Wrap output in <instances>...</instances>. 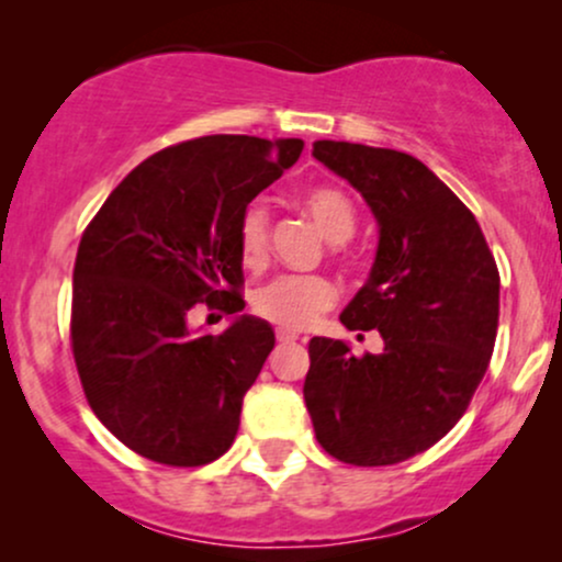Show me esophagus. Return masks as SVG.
I'll return each mask as SVG.
<instances>
[{
	"label": "esophagus",
	"instance_id": "34e87169",
	"mask_svg": "<svg viewBox=\"0 0 562 562\" xmlns=\"http://www.w3.org/2000/svg\"><path fill=\"white\" fill-rule=\"evenodd\" d=\"M277 340H280V344H295V340H299V335L290 333V330H277Z\"/></svg>",
	"mask_w": 562,
	"mask_h": 562
}]
</instances>
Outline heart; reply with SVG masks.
<instances>
[{
  "mask_svg": "<svg viewBox=\"0 0 562 562\" xmlns=\"http://www.w3.org/2000/svg\"><path fill=\"white\" fill-rule=\"evenodd\" d=\"M299 205L317 222L327 240L346 243L357 229V209L344 190L333 184H314L299 195ZM272 227L263 203H248L237 218V250L248 269H261L269 261ZM338 290L322 274H280L261 285L250 299L256 317L282 330H306L322 314L330 312Z\"/></svg>",
  "mask_w": 562,
  "mask_h": 562,
  "instance_id": "b5f03b06",
  "label": "heart"
}]
</instances>
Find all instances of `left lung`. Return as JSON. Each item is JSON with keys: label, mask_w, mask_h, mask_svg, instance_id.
Returning <instances> with one entry per match:
<instances>
[{"label": "left lung", "mask_w": 562, "mask_h": 562, "mask_svg": "<svg viewBox=\"0 0 562 562\" xmlns=\"http://www.w3.org/2000/svg\"><path fill=\"white\" fill-rule=\"evenodd\" d=\"M312 156L357 187L380 224L370 280L340 322L378 330L385 348L353 357L344 340L312 338L303 398L327 454L396 465L441 441L486 375L499 269L468 205L417 158L333 139Z\"/></svg>", "instance_id": "1"}]
</instances>
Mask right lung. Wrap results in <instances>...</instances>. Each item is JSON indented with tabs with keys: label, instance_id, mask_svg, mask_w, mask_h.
Returning a JSON list of instances; mask_svg holds the SVG:
<instances>
[{
	"label": "right lung",
	"instance_id": "right-lung-1",
	"mask_svg": "<svg viewBox=\"0 0 562 562\" xmlns=\"http://www.w3.org/2000/svg\"><path fill=\"white\" fill-rule=\"evenodd\" d=\"M301 139L211 134L164 147L108 195L74 263L70 348L100 423L147 460L209 465L232 447L274 333L235 319L192 335L195 306L243 312L237 218Z\"/></svg>",
	"mask_w": 562,
	"mask_h": 562
}]
</instances>
